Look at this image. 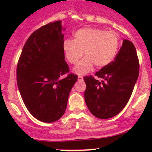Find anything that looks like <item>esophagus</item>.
<instances>
[{
	"mask_svg": "<svg viewBox=\"0 0 152 152\" xmlns=\"http://www.w3.org/2000/svg\"><path fill=\"white\" fill-rule=\"evenodd\" d=\"M83 77H82L81 76H78V81H83Z\"/></svg>",
	"mask_w": 152,
	"mask_h": 152,
	"instance_id": "1",
	"label": "esophagus"
}]
</instances>
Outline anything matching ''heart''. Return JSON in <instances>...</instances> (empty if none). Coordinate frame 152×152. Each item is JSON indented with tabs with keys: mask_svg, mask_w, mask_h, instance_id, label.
<instances>
[{
	"mask_svg": "<svg viewBox=\"0 0 152 152\" xmlns=\"http://www.w3.org/2000/svg\"><path fill=\"white\" fill-rule=\"evenodd\" d=\"M119 46L116 33L94 28H83L75 31L74 41L66 39L63 50L71 64H76L84 55L85 58L74 68V72L83 75L90 72L96 65L102 68L113 61Z\"/></svg>",
	"mask_w": 152,
	"mask_h": 152,
	"instance_id": "obj_1",
	"label": "heart"
}]
</instances>
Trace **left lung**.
Masks as SVG:
<instances>
[{"label":"left lung","instance_id":"obj_1","mask_svg":"<svg viewBox=\"0 0 152 152\" xmlns=\"http://www.w3.org/2000/svg\"><path fill=\"white\" fill-rule=\"evenodd\" d=\"M139 64L133 43L124 39L114 61L95 74L102 81L83 78L85 102L96 117L107 119L117 115L129 100L139 77Z\"/></svg>","mask_w":152,"mask_h":152}]
</instances>
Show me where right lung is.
Instances as JSON below:
<instances>
[{
  "instance_id": "right-lung-1",
  "label": "right lung",
  "mask_w": 152,
  "mask_h": 152,
  "mask_svg": "<svg viewBox=\"0 0 152 152\" xmlns=\"http://www.w3.org/2000/svg\"><path fill=\"white\" fill-rule=\"evenodd\" d=\"M61 20L49 23L28 38L17 66V84L26 107L45 123L58 120L65 113L71 88L78 79L67 74Z\"/></svg>"
}]
</instances>
